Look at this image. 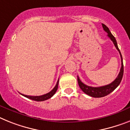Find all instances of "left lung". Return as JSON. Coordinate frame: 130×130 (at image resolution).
<instances>
[{
    "mask_svg": "<svg viewBox=\"0 0 130 130\" xmlns=\"http://www.w3.org/2000/svg\"><path fill=\"white\" fill-rule=\"evenodd\" d=\"M102 28L104 29V31L106 32H107L108 36L110 38L111 40L112 41V42L114 43V45L116 47L117 50L120 53V55L121 57V62H122V67L120 69V71L119 73L118 77H116L115 80L114 81L111 83L110 84L107 85L102 86V87H90V86L86 85L85 84H84L81 80H80L79 77L77 76V80H78V83L79 87L83 91L85 94H88V95L92 97H94V98H100V97H104L105 96L108 95L110 93L113 91V90H115L118 85H120V83H121V80L122 79L123 77V74H124V65H123V60H122V54L120 53V51L119 50L118 47L117 42H116V40L115 38L113 35L111 34L110 31L109 30V28H108L107 26H106L104 24H102Z\"/></svg>",
    "mask_w": 130,
    "mask_h": 130,
    "instance_id": "obj_1",
    "label": "left lung"
}]
</instances>
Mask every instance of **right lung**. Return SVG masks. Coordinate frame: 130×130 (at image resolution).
Segmentation results:
<instances>
[{
  "mask_svg": "<svg viewBox=\"0 0 130 130\" xmlns=\"http://www.w3.org/2000/svg\"><path fill=\"white\" fill-rule=\"evenodd\" d=\"M58 84H59V79L57 82L56 85L55 86V87L52 89L50 92L48 93L45 94H43V95L41 96H28V95H25V94H21L22 95L26 97V98H28V99H30L31 100H35V101H38V102H40V101H44V100H46L47 99H50L51 97L53 96L55 93L56 92L57 90V88H58Z\"/></svg>",
  "mask_w": 130,
  "mask_h": 130,
  "instance_id": "obj_1",
  "label": "right lung"
}]
</instances>
